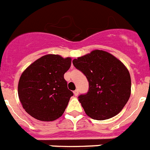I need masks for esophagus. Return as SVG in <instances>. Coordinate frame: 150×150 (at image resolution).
<instances>
[{"instance_id":"1","label":"esophagus","mask_w":150,"mask_h":150,"mask_svg":"<svg viewBox=\"0 0 150 150\" xmlns=\"http://www.w3.org/2000/svg\"><path fill=\"white\" fill-rule=\"evenodd\" d=\"M74 95H75V96L79 95V90H75V91H74Z\"/></svg>"}]
</instances>
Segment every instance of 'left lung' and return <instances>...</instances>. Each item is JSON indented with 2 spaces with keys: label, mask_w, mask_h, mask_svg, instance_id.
<instances>
[{
  "label": "left lung",
  "mask_w": 150,
  "mask_h": 150,
  "mask_svg": "<svg viewBox=\"0 0 150 150\" xmlns=\"http://www.w3.org/2000/svg\"><path fill=\"white\" fill-rule=\"evenodd\" d=\"M72 63L89 82L87 93L78 98L87 116L104 120L117 115L131 96V76L123 63L102 50H93Z\"/></svg>",
  "instance_id": "obj_1"
}]
</instances>
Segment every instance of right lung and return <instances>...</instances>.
<instances>
[{
	"mask_svg": "<svg viewBox=\"0 0 150 150\" xmlns=\"http://www.w3.org/2000/svg\"><path fill=\"white\" fill-rule=\"evenodd\" d=\"M70 57L49 54L35 60L23 72L18 85L22 105L29 115L42 121L62 116L72 91L64 75L71 67Z\"/></svg>",
	"mask_w": 150,
	"mask_h": 150,
	"instance_id": "1",
	"label": "right lung"
}]
</instances>
